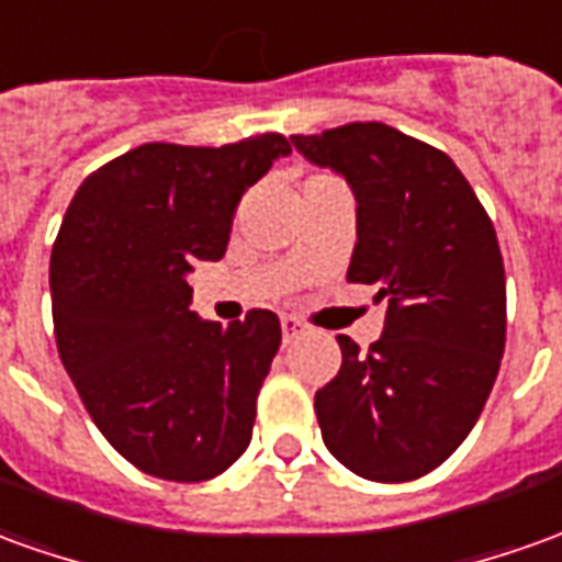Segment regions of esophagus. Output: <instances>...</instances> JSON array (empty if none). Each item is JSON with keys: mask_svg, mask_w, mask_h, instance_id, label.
<instances>
[{"mask_svg": "<svg viewBox=\"0 0 562 562\" xmlns=\"http://www.w3.org/2000/svg\"><path fill=\"white\" fill-rule=\"evenodd\" d=\"M301 335H304V322L294 319V316H282V340L289 344V340Z\"/></svg>", "mask_w": 562, "mask_h": 562, "instance_id": "esophagus-1", "label": "esophagus"}]
</instances>
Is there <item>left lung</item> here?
I'll list each match as a JSON object with an SVG mask.
<instances>
[{
	"instance_id": "left-lung-1",
	"label": "left lung",
	"mask_w": 562,
	"mask_h": 562,
	"mask_svg": "<svg viewBox=\"0 0 562 562\" xmlns=\"http://www.w3.org/2000/svg\"><path fill=\"white\" fill-rule=\"evenodd\" d=\"M356 194L347 280L390 301L383 335L316 392L322 441L380 484L438 469L484 411L505 352V268L481 200L445 151L376 121L292 136Z\"/></svg>"
}]
</instances>
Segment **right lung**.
<instances>
[{"mask_svg":"<svg viewBox=\"0 0 562 562\" xmlns=\"http://www.w3.org/2000/svg\"><path fill=\"white\" fill-rule=\"evenodd\" d=\"M289 151L280 133L222 148L145 143L90 172L66 210L50 252L60 362L139 472L198 484L252 441L280 319H200L188 273L225 255L240 198Z\"/></svg>","mask_w":562,"mask_h":562,"instance_id":"add662e5","label":"right lung"}]
</instances>
